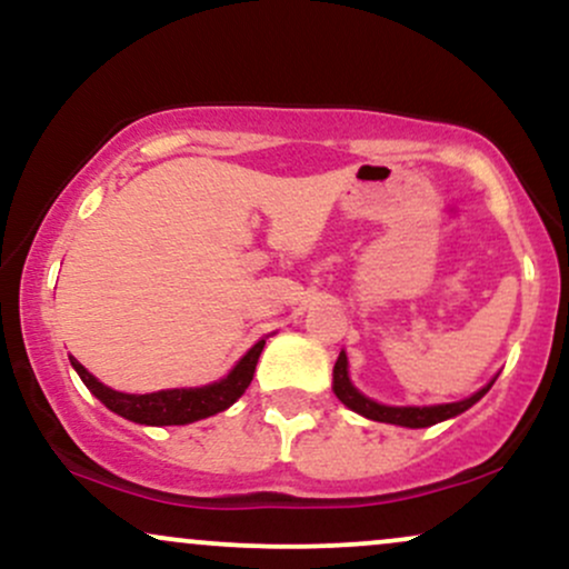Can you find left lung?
<instances>
[{
	"instance_id": "obj_1",
	"label": "left lung",
	"mask_w": 569,
	"mask_h": 569,
	"mask_svg": "<svg viewBox=\"0 0 569 569\" xmlns=\"http://www.w3.org/2000/svg\"><path fill=\"white\" fill-rule=\"evenodd\" d=\"M490 386H492V380L485 386L482 391H477L473 397L463 399V402L433 405V407H386V405L372 402V399H367L365 393H359L357 389H353L351 380H349V359H346L343 351H340L336 370H332V391H336V397L346 407H349V410L359 412V416H365L370 420H378V423L407 426V429H426V426L442 423V420H447V418L460 416V412L469 410L471 405H477L479 399L490 391Z\"/></svg>"
}]
</instances>
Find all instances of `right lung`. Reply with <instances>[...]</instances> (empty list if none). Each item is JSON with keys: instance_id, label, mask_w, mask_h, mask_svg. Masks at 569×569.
<instances>
[{"instance_id": "obj_1", "label": "right lung", "mask_w": 569, "mask_h": 569, "mask_svg": "<svg viewBox=\"0 0 569 569\" xmlns=\"http://www.w3.org/2000/svg\"><path fill=\"white\" fill-rule=\"evenodd\" d=\"M266 340H258L250 351L239 359V365L218 383L202 386V389H170V391H157V393H122L113 391L109 386H103L96 376L84 370L77 359L71 357V367L79 372L82 383L90 389L96 397L109 407L111 412L122 416L132 423L143 426H183L193 423V420H202L223 412L226 407H231L239 397L247 391L252 376H256V365L260 351H263Z\"/></svg>"}]
</instances>
